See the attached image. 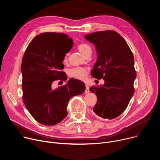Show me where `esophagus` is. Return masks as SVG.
<instances>
[{"instance_id": "1", "label": "esophagus", "mask_w": 160, "mask_h": 160, "mask_svg": "<svg viewBox=\"0 0 160 160\" xmlns=\"http://www.w3.org/2000/svg\"><path fill=\"white\" fill-rule=\"evenodd\" d=\"M90 92V90H89V87H88V85H87V84H85V94H87V93H88Z\"/></svg>"}]
</instances>
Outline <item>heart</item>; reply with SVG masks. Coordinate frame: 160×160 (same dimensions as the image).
Returning a JSON list of instances; mask_svg holds the SVG:
<instances>
[{
    "instance_id": "1",
    "label": "heart",
    "mask_w": 160,
    "mask_h": 160,
    "mask_svg": "<svg viewBox=\"0 0 160 160\" xmlns=\"http://www.w3.org/2000/svg\"><path fill=\"white\" fill-rule=\"evenodd\" d=\"M77 48L83 56H85V55H86L87 53L91 52V51H92L90 45L86 43H82L78 44ZM67 56L68 54H66L64 58L65 59H66ZM69 75L73 78L79 80H83L87 76V70L83 68H75L69 71Z\"/></svg>"
}]
</instances>
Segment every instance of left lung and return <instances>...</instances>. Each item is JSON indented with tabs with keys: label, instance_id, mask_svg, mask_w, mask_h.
Here are the masks:
<instances>
[{
	"label": "left lung",
	"instance_id": "left-lung-1",
	"mask_svg": "<svg viewBox=\"0 0 160 160\" xmlns=\"http://www.w3.org/2000/svg\"><path fill=\"white\" fill-rule=\"evenodd\" d=\"M84 37L95 45L97 52L91 75L104 80L100 87L90 88L98 98L93 111L101 118L114 119L126 109L134 93L136 72L133 54L124 38L116 32H97Z\"/></svg>",
	"mask_w": 160,
	"mask_h": 160
}]
</instances>
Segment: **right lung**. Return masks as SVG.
I'll return each mask as SVG.
<instances>
[{"label": "right lung", "mask_w": 160, "mask_h": 160, "mask_svg": "<svg viewBox=\"0 0 160 160\" xmlns=\"http://www.w3.org/2000/svg\"><path fill=\"white\" fill-rule=\"evenodd\" d=\"M68 42V48L63 44ZM73 45L72 38L62 33L47 32L36 36L29 43L21 66L22 101L38 123L54 125L68 115L67 105L75 96L85 90L84 83L70 79L66 85L52 88L55 80H67L62 63Z\"/></svg>", "instance_id": "obj_1"}]
</instances>
